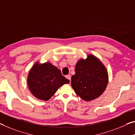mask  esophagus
I'll list each match as a JSON object with an SVG mask.
<instances>
[{"label": "esophagus", "instance_id": "1", "mask_svg": "<svg viewBox=\"0 0 135 135\" xmlns=\"http://www.w3.org/2000/svg\"><path fill=\"white\" fill-rule=\"evenodd\" d=\"M66 78H68V79L69 80L70 82V80H71V76H70V75H66Z\"/></svg>", "mask_w": 135, "mask_h": 135}]
</instances>
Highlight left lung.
Returning <instances> with one entry per match:
<instances>
[{"label":"left lung","instance_id":"8db88e82","mask_svg":"<svg viewBox=\"0 0 135 135\" xmlns=\"http://www.w3.org/2000/svg\"><path fill=\"white\" fill-rule=\"evenodd\" d=\"M71 85L75 92L85 101H91L100 96L108 83V73L99 60L89 55L81 59L75 66Z\"/></svg>","mask_w":135,"mask_h":135}]
</instances>
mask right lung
<instances>
[{"label": "right lung", "mask_w": 135, "mask_h": 135, "mask_svg": "<svg viewBox=\"0 0 135 135\" xmlns=\"http://www.w3.org/2000/svg\"><path fill=\"white\" fill-rule=\"evenodd\" d=\"M27 82L34 97L47 101L60 87L69 83V80L62 75L60 70L52 64L47 62L40 65L37 62L29 72Z\"/></svg>", "instance_id": "right-lung-1"}]
</instances>
